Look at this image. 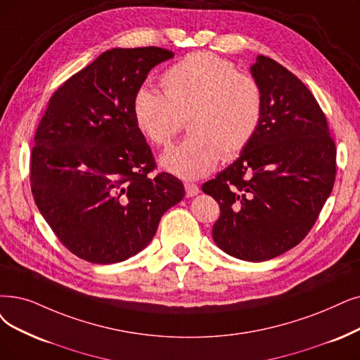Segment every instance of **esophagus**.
I'll return each mask as SVG.
<instances>
[{
    "label": "esophagus",
    "instance_id": "esophagus-1",
    "mask_svg": "<svg viewBox=\"0 0 360 360\" xmlns=\"http://www.w3.org/2000/svg\"><path fill=\"white\" fill-rule=\"evenodd\" d=\"M184 189H186V196H188V198L196 196L199 193V188H198V184H195V183H186Z\"/></svg>",
    "mask_w": 360,
    "mask_h": 360
}]
</instances>
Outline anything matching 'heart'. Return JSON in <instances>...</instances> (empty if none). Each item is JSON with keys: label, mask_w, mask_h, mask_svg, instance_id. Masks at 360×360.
<instances>
[{"label": "heart", "mask_w": 360, "mask_h": 360, "mask_svg": "<svg viewBox=\"0 0 360 360\" xmlns=\"http://www.w3.org/2000/svg\"><path fill=\"white\" fill-rule=\"evenodd\" d=\"M164 94L148 87L133 98L140 133L167 148L188 118L191 136L161 158V165L186 180L204 177L248 146L263 117L260 84L211 53H193L172 65L161 78Z\"/></svg>", "instance_id": "1"}]
</instances>
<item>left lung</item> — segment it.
Instances as JSON below:
<instances>
[{
  "label": "left lung",
  "mask_w": 360,
  "mask_h": 360,
  "mask_svg": "<svg viewBox=\"0 0 360 360\" xmlns=\"http://www.w3.org/2000/svg\"><path fill=\"white\" fill-rule=\"evenodd\" d=\"M263 117L238 160L202 184L220 205L212 239L226 254L266 262L303 240L335 181V143L314 96L270 57L251 66Z\"/></svg>",
  "instance_id": "8db88e82"
}]
</instances>
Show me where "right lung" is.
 Here are the masks:
<instances>
[{
    "label": "right lung",
    "mask_w": 360,
    "mask_h": 360,
    "mask_svg": "<svg viewBox=\"0 0 360 360\" xmlns=\"http://www.w3.org/2000/svg\"><path fill=\"white\" fill-rule=\"evenodd\" d=\"M174 53L112 49L51 96L35 133L31 189L54 235L96 264L146 248L164 212L184 196L155 158L133 117V98L153 66Z\"/></svg>",
    "instance_id": "right-lung-1"
}]
</instances>
